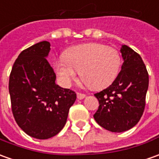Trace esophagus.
I'll use <instances>...</instances> for the list:
<instances>
[{
  "label": "esophagus",
  "instance_id": "esophagus-1",
  "mask_svg": "<svg viewBox=\"0 0 159 159\" xmlns=\"http://www.w3.org/2000/svg\"><path fill=\"white\" fill-rule=\"evenodd\" d=\"M85 95L84 94H82V93H77V98L79 99V100H82V99H84L85 98Z\"/></svg>",
  "mask_w": 159,
  "mask_h": 159
}]
</instances>
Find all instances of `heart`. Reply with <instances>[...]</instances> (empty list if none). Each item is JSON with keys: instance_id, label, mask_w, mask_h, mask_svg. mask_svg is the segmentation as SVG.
<instances>
[{"instance_id": "obj_1", "label": "heart", "mask_w": 159, "mask_h": 159, "mask_svg": "<svg viewBox=\"0 0 159 159\" xmlns=\"http://www.w3.org/2000/svg\"><path fill=\"white\" fill-rule=\"evenodd\" d=\"M121 57L116 48L89 43L68 48L63 59L54 61V68L62 86L69 87L77 72L86 85L101 89L111 85L119 73Z\"/></svg>"}]
</instances>
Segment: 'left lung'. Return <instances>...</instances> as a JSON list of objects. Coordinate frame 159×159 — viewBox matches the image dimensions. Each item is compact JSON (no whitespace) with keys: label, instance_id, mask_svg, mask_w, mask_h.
Here are the masks:
<instances>
[{"label":"left lung","instance_id":"8db88e82","mask_svg":"<svg viewBox=\"0 0 159 159\" xmlns=\"http://www.w3.org/2000/svg\"><path fill=\"white\" fill-rule=\"evenodd\" d=\"M121 71L111 85L95 97L99 107L94 115L100 126L112 132H124L139 123L145 106L149 75L141 57L122 45Z\"/></svg>","mask_w":159,"mask_h":159}]
</instances>
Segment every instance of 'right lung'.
I'll use <instances>...</instances> for the list:
<instances>
[{"mask_svg":"<svg viewBox=\"0 0 159 159\" xmlns=\"http://www.w3.org/2000/svg\"><path fill=\"white\" fill-rule=\"evenodd\" d=\"M50 43H36L18 56L9 76L12 112L17 125L29 136L48 139L64 127L76 94L56 84V74L47 61Z\"/></svg>","mask_w":159,"mask_h":159,"instance_id":"obj_1","label":"right lung"}]
</instances>
